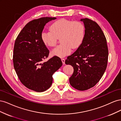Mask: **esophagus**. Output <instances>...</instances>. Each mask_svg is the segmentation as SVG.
<instances>
[{"mask_svg": "<svg viewBox=\"0 0 121 121\" xmlns=\"http://www.w3.org/2000/svg\"><path fill=\"white\" fill-rule=\"evenodd\" d=\"M61 60L62 61V63H63V64H65V58H61Z\"/></svg>", "mask_w": 121, "mask_h": 121, "instance_id": "esophagus-1", "label": "esophagus"}]
</instances>
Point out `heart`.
I'll use <instances>...</instances> for the list:
<instances>
[{"label": "heart", "mask_w": 121, "mask_h": 121, "mask_svg": "<svg viewBox=\"0 0 121 121\" xmlns=\"http://www.w3.org/2000/svg\"><path fill=\"white\" fill-rule=\"evenodd\" d=\"M49 30L50 31L42 32L41 34L44 44L53 47L60 38L61 43L52 51L51 54L53 56L63 57L68 56L71 52L72 48L75 49L80 47L85 37V26L79 21L58 20L51 25Z\"/></svg>", "instance_id": "obj_1"}]
</instances>
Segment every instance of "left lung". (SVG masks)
Returning a JSON list of instances; mask_svg holds the SVG:
<instances>
[{
    "label": "left lung",
    "instance_id": "left-lung-1",
    "mask_svg": "<svg viewBox=\"0 0 121 121\" xmlns=\"http://www.w3.org/2000/svg\"><path fill=\"white\" fill-rule=\"evenodd\" d=\"M80 21L85 28V37L82 44L67 57L65 63L74 68L69 79L71 85L84 91L94 86L103 76L107 67L108 50L107 39L99 26L88 18Z\"/></svg>",
    "mask_w": 121,
    "mask_h": 121
}]
</instances>
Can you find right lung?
Instances as JSON below:
<instances>
[{
	"instance_id": "1",
	"label": "right lung",
	"mask_w": 121,
	"mask_h": 121,
	"mask_svg": "<svg viewBox=\"0 0 121 121\" xmlns=\"http://www.w3.org/2000/svg\"><path fill=\"white\" fill-rule=\"evenodd\" d=\"M56 19L43 17L29 22L14 43L13 63L18 78L25 86L36 92L50 88L52 75L63 65L56 56L42 61L48 57L49 52L42 41L41 34L46 23Z\"/></svg>"
}]
</instances>
